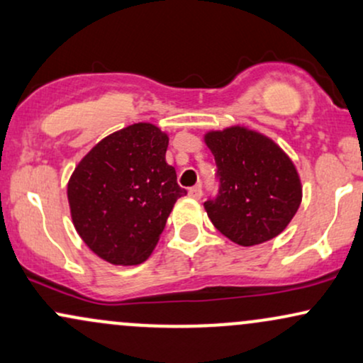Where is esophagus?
<instances>
[{
	"label": "esophagus",
	"instance_id": "1",
	"mask_svg": "<svg viewBox=\"0 0 363 363\" xmlns=\"http://www.w3.org/2000/svg\"><path fill=\"white\" fill-rule=\"evenodd\" d=\"M189 195H190L191 199L199 200L200 197H202V186H200V185H195V186H191V189L189 190Z\"/></svg>",
	"mask_w": 363,
	"mask_h": 363
}]
</instances>
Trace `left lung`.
Returning <instances> with one entry per match:
<instances>
[{"label": "left lung", "mask_w": 363, "mask_h": 363, "mask_svg": "<svg viewBox=\"0 0 363 363\" xmlns=\"http://www.w3.org/2000/svg\"><path fill=\"white\" fill-rule=\"evenodd\" d=\"M219 195L203 203L219 233L236 245H262L287 228L302 200L299 172L274 139L246 125L207 130Z\"/></svg>", "instance_id": "8db88e82"}]
</instances>
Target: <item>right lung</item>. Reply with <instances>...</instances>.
Wrapping results in <instances>:
<instances>
[{
	"mask_svg": "<svg viewBox=\"0 0 363 363\" xmlns=\"http://www.w3.org/2000/svg\"><path fill=\"white\" fill-rule=\"evenodd\" d=\"M169 138L151 122L112 132L81 157L67 182L76 233L112 265L151 257L174 202L186 195L166 163Z\"/></svg>",
	"mask_w": 363,
	"mask_h": 363,
	"instance_id": "obj_1",
	"label": "right lung"
}]
</instances>
